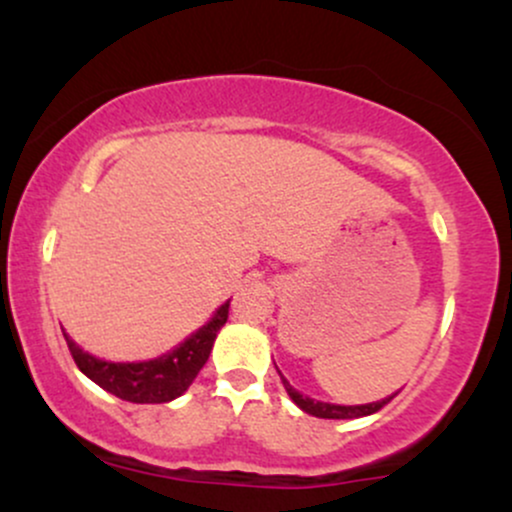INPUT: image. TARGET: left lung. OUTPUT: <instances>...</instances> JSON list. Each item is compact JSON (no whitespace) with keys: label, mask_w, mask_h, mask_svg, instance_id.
Instances as JSON below:
<instances>
[{"label":"left lung","mask_w":512,"mask_h":512,"mask_svg":"<svg viewBox=\"0 0 512 512\" xmlns=\"http://www.w3.org/2000/svg\"><path fill=\"white\" fill-rule=\"evenodd\" d=\"M281 375V373H279ZM281 383H284L286 392H289V397L293 402L301 407L305 414H313V416H320V419H356V416H368V414H375V411H380L385 407L387 402H390L392 397L383 399V402H373V404H361V407H342V404H327V402H315V399L310 397H303L301 392H296L293 387L286 383V378L281 375Z\"/></svg>","instance_id":"left-lung-1"}]
</instances>
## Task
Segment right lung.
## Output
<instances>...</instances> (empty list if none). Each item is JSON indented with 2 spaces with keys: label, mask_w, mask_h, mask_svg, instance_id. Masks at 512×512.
Returning a JSON list of instances; mask_svg holds the SVG:
<instances>
[{
  "label": "right lung",
  "mask_w": 512,
  "mask_h": 512,
  "mask_svg": "<svg viewBox=\"0 0 512 512\" xmlns=\"http://www.w3.org/2000/svg\"><path fill=\"white\" fill-rule=\"evenodd\" d=\"M228 303H223L207 325L192 334L185 344L170 351L168 356L156 358V361L108 363L96 356H88L67 334H64V339H67L69 354H72L81 373L88 375L96 385H101L103 390H108L110 395L134 404H163L180 397L207 363L216 334L228 320Z\"/></svg>",
  "instance_id": "right-lung-1"
}]
</instances>
